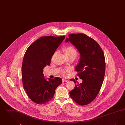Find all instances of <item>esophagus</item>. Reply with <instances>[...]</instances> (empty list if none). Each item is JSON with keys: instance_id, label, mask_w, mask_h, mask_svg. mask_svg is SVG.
<instances>
[{"instance_id": "obj_1", "label": "esophagus", "mask_w": 125, "mask_h": 125, "mask_svg": "<svg viewBox=\"0 0 125 125\" xmlns=\"http://www.w3.org/2000/svg\"><path fill=\"white\" fill-rule=\"evenodd\" d=\"M68 82V80H66L65 79H62V82L64 83V82Z\"/></svg>"}]
</instances>
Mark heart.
I'll return each mask as SVG.
<instances>
[{
    "label": "heart",
    "instance_id": "obj_1",
    "mask_svg": "<svg viewBox=\"0 0 125 125\" xmlns=\"http://www.w3.org/2000/svg\"><path fill=\"white\" fill-rule=\"evenodd\" d=\"M65 54L66 56H74L76 57L77 55V52L76 50L73 47L69 46L65 48L64 50ZM69 70L68 69L62 70L61 71V73L63 75L65 76L66 75V71H68Z\"/></svg>",
    "mask_w": 125,
    "mask_h": 125
}]
</instances>
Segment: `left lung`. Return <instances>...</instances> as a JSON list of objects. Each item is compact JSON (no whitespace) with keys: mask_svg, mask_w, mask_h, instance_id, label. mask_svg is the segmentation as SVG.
Here are the masks:
<instances>
[{"mask_svg":"<svg viewBox=\"0 0 125 125\" xmlns=\"http://www.w3.org/2000/svg\"><path fill=\"white\" fill-rule=\"evenodd\" d=\"M65 42H70L80 54L79 63L75 67L77 75L83 80L75 83L69 92L72 98L78 104L85 105L95 99L101 89L104 77L105 63L104 52L97 42L85 34H70Z\"/></svg>","mask_w":125,"mask_h":125,"instance_id":"left-lung-1","label":"left lung"}]
</instances>
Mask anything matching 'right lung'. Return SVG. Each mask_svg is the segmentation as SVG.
Listing matches in <instances>:
<instances>
[{
    "label": "right lung",
    "instance_id": "1",
    "mask_svg": "<svg viewBox=\"0 0 125 125\" xmlns=\"http://www.w3.org/2000/svg\"><path fill=\"white\" fill-rule=\"evenodd\" d=\"M65 38V36L41 37L30 45L24 54L21 68L23 88L29 97L37 104L50 101L55 89L62 83L60 78L46 80L43 69L50 65L56 50Z\"/></svg>",
    "mask_w": 125,
    "mask_h": 125
}]
</instances>
